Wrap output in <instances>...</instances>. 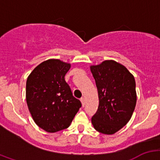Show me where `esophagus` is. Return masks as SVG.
<instances>
[{
  "label": "esophagus",
  "mask_w": 160,
  "mask_h": 160,
  "mask_svg": "<svg viewBox=\"0 0 160 160\" xmlns=\"http://www.w3.org/2000/svg\"><path fill=\"white\" fill-rule=\"evenodd\" d=\"M80 101H81V103H82V105L84 106L85 104H86V101H85V98H80Z\"/></svg>",
  "instance_id": "1"
}]
</instances>
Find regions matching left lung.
<instances>
[{
  "label": "left lung",
  "instance_id": "1",
  "mask_svg": "<svg viewBox=\"0 0 160 160\" xmlns=\"http://www.w3.org/2000/svg\"><path fill=\"white\" fill-rule=\"evenodd\" d=\"M98 88L99 106L91 122L98 132L112 135L131 119L136 104L135 80L125 67L105 60L90 67Z\"/></svg>",
  "mask_w": 160,
  "mask_h": 160
}]
</instances>
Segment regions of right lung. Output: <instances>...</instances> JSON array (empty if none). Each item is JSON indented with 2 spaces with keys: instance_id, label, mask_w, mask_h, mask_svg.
<instances>
[{
  "instance_id": "add662e5",
  "label": "right lung",
  "mask_w": 160,
  "mask_h": 160,
  "mask_svg": "<svg viewBox=\"0 0 160 160\" xmlns=\"http://www.w3.org/2000/svg\"><path fill=\"white\" fill-rule=\"evenodd\" d=\"M70 69V63L48 59L37 66L27 79L28 110L35 124L47 132L68 128L82 105L64 78Z\"/></svg>"
}]
</instances>
